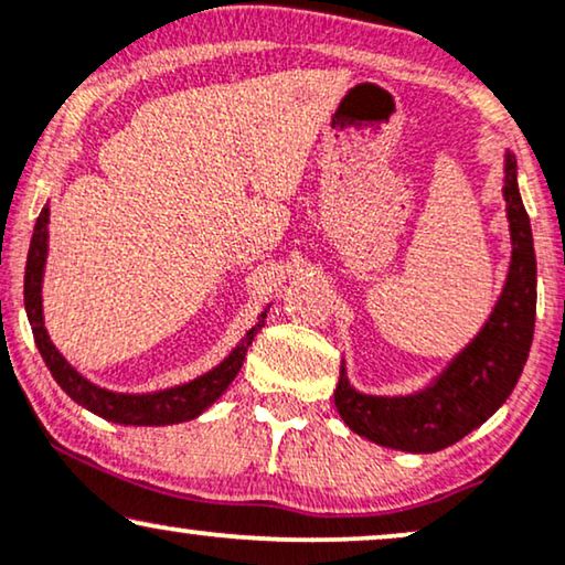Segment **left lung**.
Here are the masks:
<instances>
[{
  "mask_svg": "<svg viewBox=\"0 0 565 565\" xmlns=\"http://www.w3.org/2000/svg\"><path fill=\"white\" fill-rule=\"evenodd\" d=\"M504 203L512 259L497 303L478 334L424 385L404 396L354 388L342 360L334 406L347 427L370 443L404 452H437L501 408L527 362L537 306V262L530 215L516 184V159L504 151Z\"/></svg>",
  "mask_w": 565,
  "mask_h": 565,
  "instance_id": "left-lung-1",
  "label": "left lung"
}]
</instances>
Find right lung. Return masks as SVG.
<instances>
[{
  "mask_svg": "<svg viewBox=\"0 0 565 565\" xmlns=\"http://www.w3.org/2000/svg\"><path fill=\"white\" fill-rule=\"evenodd\" d=\"M49 221L51 211L49 205H45L35 221L33 238H30L25 265V311L30 327H33L38 352H41L43 362L49 365L53 381L61 385V391H64L72 401H76V404L87 408V412L103 416L107 422L126 424V427H167V424L190 422L203 414L207 406H213L215 401L226 393L231 381L238 375V370H242L252 339L257 337V331L262 327H265L269 306L257 316V323L246 331L242 342L228 352V358H223L218 365L207 370V373L198 375L195 381L151 393L107 391L103 385L87 381V377L56 350V344H53L49 337V329H45L41 290L45 259H49Z\"/></svg>",
  "mask_w": 565,
  "mask_h": 565,
  "instance_id": "obj_1",
  "label": "right lung"
}]
</instances>
